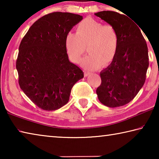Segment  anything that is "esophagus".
<instances>
[{
  "label": "esophagus",
  "mask_w": 159,
  "mask_h": 159,
  "mask_svg": "<svg viewBox=\"0 0 159 159\" xmlns=\"http://www.w3.org/2000/svg\"><path fill=\"white\" fill-rule=\"evenodd\" d=\"M84 75H85V76H90V72H88V71H85Z\"/></svg>",
  "instance_id": "esophagus-1"
}]
</instances>
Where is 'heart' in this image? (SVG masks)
Returning <instances> with one entry per match:
<instances>
[{
	"label": "heart",
	"instance_id": "obj_1",
	"mask_svg": "<svg viewBox=\"0 0 159 159\" xmlns=\"http://www.w3.org/2000/svg\"><path fill=\"white\" fill-rule=\"evenodd\" d=\"M119 36L114 26L88 18L78 25L76 32H69L65 36V48L69 58L79 63L87 47L89 53L83 65L89 70L107 66L116 55Z\"/></svg>",
	"mask_w": 159,
	"mask_h": 159
}]
</instances>
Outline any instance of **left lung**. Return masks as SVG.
Returning <instances> with one entry per match:
<instances>
[{"label": "left lung", "instance_id": "left-lung-1", "mask_svg": "<svg viewBox=\"0 0 159 159\" xmlns=\"http://www.w3.org/2000/svg\"><path fill=\"white\" fill-rule=\"evenodd\" d=\"M95 15L114 26L119 36L116 55L100 72L102 83L97 95L105 106L121 107L133 100L145 82L149 66L147 45L139 26L126 15L113 11Z\"/></svg>", "mask_w": 159, "mask_h": 159}]
</instances>
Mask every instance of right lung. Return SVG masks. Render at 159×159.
Wrapping results in <instances>:
<instances>
[{"label":"right lung","instance_id":"right-lung-1","mask_svg":"<svg viewBox=\"0 0 159 159\" xmlns=\"http://www.w3.org/2000/svg\"><path fill=\"white\" fill-rule=\"evenodd\" d=\"M82 20L73 13H50L35 21L21 40L16 61L19 84L39 108L54 111L65 105L84 76L65 48L66 35Z\"/></svg>","mask_w":159,"mask_h":159}]
</instances>
